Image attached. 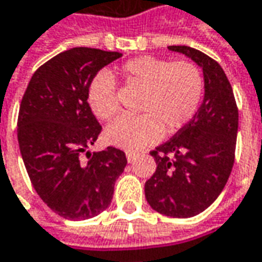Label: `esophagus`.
Segmentation results:
<instances>
[{"label":"esophagus","mask_w":262,"mask_h":262,"mask_svg":"<svg viewBox=\"0 0 262 262\" xmlns=\"http://www.w3.org/2000/svg\"><path fill=\"white\" fill-rule=\"evenodd\" d=\"M137 152L134 151H127V160H128V163H133V161H135V159H137Z\"/></svg>","instance_id":"1"}]
</instances>
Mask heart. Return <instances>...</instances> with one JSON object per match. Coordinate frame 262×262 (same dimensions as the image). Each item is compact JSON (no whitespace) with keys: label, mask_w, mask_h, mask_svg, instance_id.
Returning a JSON list of instances; mask_svg holds the SVG:
<instances>
[{"label":"heart","mask_w":262,"mask_h":262,"mask_svg":"<svg viewBox=\"0 0 262 262\" xmlns=\"http://www.w3.org/2000/svg\"><path fill=\"white\" fill-rule=\"evenodd\" d=\"M128 85L145 91L140 117H121L106 128V140L125 150H141L159 141L164 133L174 134L187 125L201 108L205 79L190 60L171 61L140 56L119 66ZM88 103L102 121L115 118L119 111L117 83L108 72L95 75L88 86Z\"/></svg>","instance_id":"1"}]
</instances>
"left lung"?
I'll return each instance as SVG.
<instances>
[{"instance_id": "obj_1", "label": "left lung", "mask_w": 262, "mask_h": 262, "mask_svg": "<svg viewBox=\"0 0 262 262\" xmlns=\"http://www.w3.org/2000/svg\"><path fill=\"white\" fill-rule=\"evenodd\" d=\"M203 69L205 98L193 119L150 151L156 171L145 182V199L171 217H192L224 190L235 161L238 106L221 64L189 46H168Z\"/></svg>"}]
</instances>
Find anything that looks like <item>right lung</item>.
I'll return each instance as SVG.
<instances>
[{"label":"right lung","instance_id":"1","mask_svg":"<svg viewBox=\"0 0 262 262\" xmlns=\"http://www.w3.org/2000/svg\"><path fill=\"white\" fill-rule=\"evenodd\" d=\"M121 56L91 47L59 53L34 72L21 99L17 137L24 166L41 201L64 219H89L108 208L127 166L115 147L85 152L102 131L88 86Z\"/></svg>","mask_w":262,"mask_h":262}]
</instances>
